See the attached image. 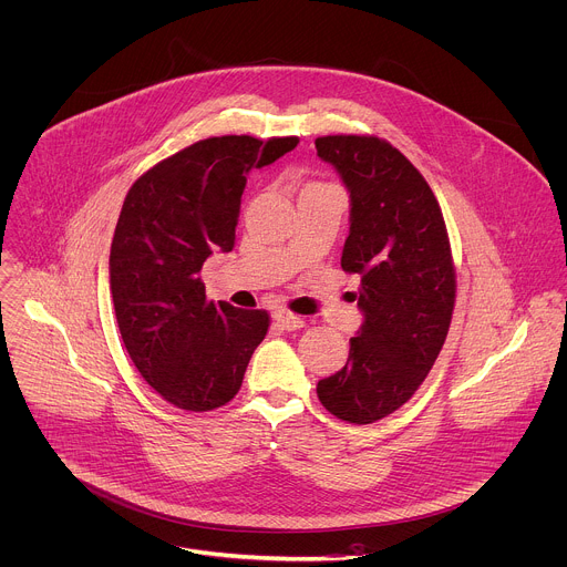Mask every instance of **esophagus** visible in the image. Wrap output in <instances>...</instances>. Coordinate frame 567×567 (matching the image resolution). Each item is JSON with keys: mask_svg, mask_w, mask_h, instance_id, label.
Returning a JSON list of instances; mask_svg holds the SVG:
<instances>
[{"mask_svg": "<svg viewBox=\"0 0 567 567\" xmlns=\"http://www.w3.org/2000/svg\"><path fill=\"white\" fill-rule=\"evenodd\" d=\"M274 320H276L278 327H282V329H287V331H296V329L305 327V320H302L300 316H296V313H291V311H285V309L274 311Z\"/></svg>", "mask_w": 567, "mask_h": 567, "instance_id": "1", "label": "esophagus"}]
</instances>
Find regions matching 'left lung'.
Instances as JSON below:
<instances>
[{
	"mask_svg": "<svg viewBox=\"0 0 567 567\" xmlns=\"http://www.w3.org/2000/svg\"><path fill=\"white\" fill-rule=\"evenodd\" d=\"M351 194L342 269L360 274L364 322L347 364L318 382L342 422L373 424L404 406L433 369L455 309V265L442 207L420 169L373 134L316 138Z\"/></svg>",
	"mask_w": 567,
	"mask_h": 567,
	"instance_id": "8db88e82",
	"label": "left lung"
}]
</instances>
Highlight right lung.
<instances>
[{"instance_id": "1", "label": "right lung", "mask_w": 567, "mask_h": 567, "mask_svg": "<svg viewBox=\"0 0 567 567\" xmlns=\"http://www.w3.org/2000/svg\"><path fill=\"white\" fill-rule=\"evenodd\" d=\"M298 136H209L141 174L123 200L110 291L123 344L143 380L183 411H214L243 384L269 329L265 309L205 296L214 251H231L247 174L291 152Z\"/></svg>"}]
</instances>
